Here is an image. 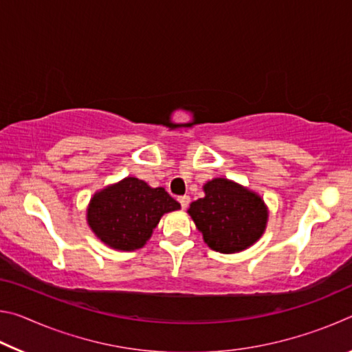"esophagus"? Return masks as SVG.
I'll return each instance as SVG.
<instances>
[{
    "label": "esophagus",
    "instance_id": "obj_1",
    "mask_svg": "<svg viewBox=\"0 0 352 352\" xmlns=\"http://www.w3.org/2000/svg\"><path fill=\"white\" fill-rule=\"evenodd\" d=\"M178 201H180V205H182L183 210H186L190 199H189V195H182V197H178Z\"/></svg>",
    "mask_w": 352,
    "mask_h": 352
}]
</instances>
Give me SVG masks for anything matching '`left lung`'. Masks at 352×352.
Returning <instances> with one entry per match:
<instances>
[{"instance_id":"8db88e82","label":"left lung","mask_w":352,"mask_h":352,"mask_svg":"<svg viewBox=\"0 0 352 352\" xmlns=\"http://www.w3.org/2000/svg\"><path fill=\"white\" fill-rule=\"evenodd\" d=\"M205 197L192 201L188 214L214 252L239 253L261 239L269 222V208L261 195L228 178L204 184Z\"/></svg>"}]
</instances>
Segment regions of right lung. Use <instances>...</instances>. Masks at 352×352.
<instances>
[{
    "mask_svg": "<svg viewBox=\"0 0 352 352\" xmlns=\"http://www.w3.org/2000/svg\"><path fill=\"white\" fill-rule=\"evenodd\" d=\"M177 210L180 204L164 188L126 177L94 192L87 208V222L107 247L133 252L146 245L166 212Z\"/></svg>",
    "mask_w": 352,
    "mask_h": 352,
    "instance_id": "1",
    "label": "right lung"
}]
</instances>
